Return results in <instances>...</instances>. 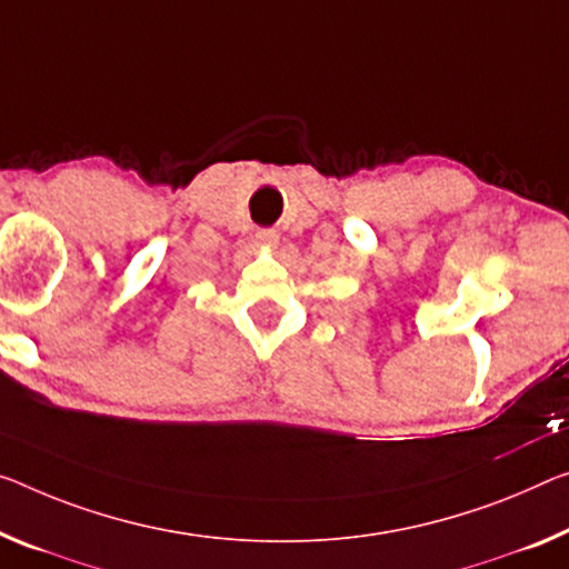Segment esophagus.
Instances as JSON below:
<instances>
[{
  "mask_svg": "<svg viewBox=\"0 0 569 569\" xmlns=\"http://www.w3.org/2000/svg\"><path fill=\"white\" fill-rule=\"evenodd\" d=\"M257 243L264 251H272L279 243V233L274 229H261V231H257Z\"/></svg>",
  "mask_w": 569,
  "mask_h": 569,
  "instance_id": "1",
  "label": "esophagus"
}]
</instances>
